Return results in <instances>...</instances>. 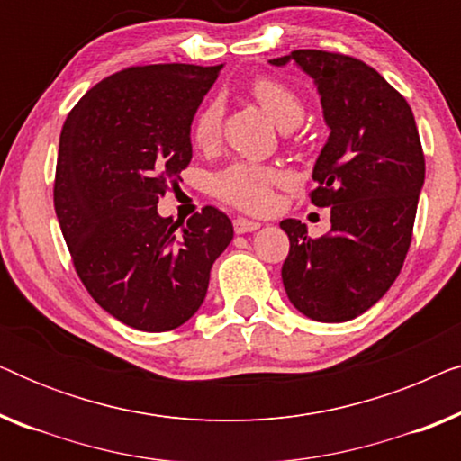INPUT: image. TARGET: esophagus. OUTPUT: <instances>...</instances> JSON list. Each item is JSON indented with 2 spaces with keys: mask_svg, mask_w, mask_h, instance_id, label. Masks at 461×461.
Wrapping results in <instances>:
<instances>
[{
  "mask_svg": "<svg viewBox=\"0 0 461 461\" xmlns=\"http://www.w3.org/2000/svg\"><path fill=\"white\" fill-rule=\"evenodd\" d=\"M232 226H235L237 235H243V232H251V230L260 229V222H254V220H248V218L237 216L235 220H232Z\"/></svg>",
  "mask_w": 461,
  "mask_h": 461,
  "instance_id": "obj_1",
  "label": "esophagus"
}]
</instances>
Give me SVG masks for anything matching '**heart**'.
Segmentation results:
<instances>
[{
  "label": "heart",
  "instance_id": "b5f03b06",
  "mask_svg": "<svg viewBox=\"0 0 461 461\" xmlns=\"http://www.w3.org/2000/svg\"><path fill=\"white\" fill-rule=\"evenodd\" d=\"M249 94L281 130H292L304 119V103L285 81L260 75L249 84ZM220 130H222V106L220 103H207L193 119V142L199 149L216 147ZM285 182L287 174L279 167L237 161L216 176L213 193L239 210L262 213L273 207L275 188Z\"/></svg>",
  "mask_w": 461,
  "mask_h": 461
}]
</instances>
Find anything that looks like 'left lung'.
I'll list each match as a JSON object with an SVG mask.
<instances>
[{
  "label": "left lung",
  "instance_id": "8db88e82",
  "mask_svg": "<svg viewBox=\"0 0 461 461\" xmlns=\"http://www.w3.org/2000/svg\"><path fill=\"white\" fill-rule=\"evenodd\" d=\"M289 60L314 79L331 130L308 194L317 207H331V230L312 239L300 220H283V285L302 314L342 323L374 306L401 273L424 186V150L411 106L374 67L325 50H294L270 62Z\"/></svg>",
  "mask_w": 461,
  "mask_h": 461
}]
</instances>
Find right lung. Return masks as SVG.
<instances>
[{
  "label": "right lung",
  "instance_id": "1",
  "mask_svg": "<svg viewBox=\"0 0 461 461\" xmlns=\"http://www.w3.org/2000/svg\"><path fill=\"white\" fill-rule=\"evenodd\" d=\"M220 68L128 67L87 90L62 125L54 210L75 273L100 308L134 330L186 323L232 241L218 207L186 222L157 213L193 159V117Z\"/></svg>",
  "mask_w": 461,
  "mask_h": 461
}]
</instances>
